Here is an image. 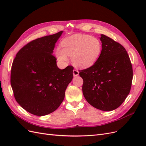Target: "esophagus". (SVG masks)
Here are the masks:
<instances>
[{
  "mask_svg": "<svg viewBox=\"0 0 146 146\" xmlns=\"http://www.w3.org/2000/svg\"><path fill=\"white\" fill-rule=\"evenodd\" d=\"M78 74H79V72H78V70L77 69H75L73 70V75H74V77H76V76H78Z\"/></svg>",
  "mask_w": 146,
  "mask_h": 146,
  "instance_id": "1",
  "label": "esophagus"
}]
</instances>
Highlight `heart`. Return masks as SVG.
Returning <instances> with one entry per match:
<instances>
[{
    "mask_svg": "<svg viewBox=\"0 0 146 146\" xmlns=\"http://www.w3.org/2000/svg\"><path fill=\"white\" fill-rule=\"evenodd\" d=\"M63 48H57L56 58L60 62L68 61L71 56L72 63L78 67L89 68L94 65L100 58L102 44L99 39L90 35L74 34L61 41Z\"/></svg>",
    "mask_w": 146,
    "mask_h": 146,
    "instance_id": "obj_1",
    "label": "heart"
}]
</instances>
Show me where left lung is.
<instances>
[{"instance_id":"obj_1","label":"left lung","mask_w":146,"mask_h":146,"mask_svg":"<svg viewBox=\"0 0 146 146\" xmlns=\"http://www.w3.org/2000/svg\"><path fill=\"white\" fill-rule=\"evenodd\" d=\"M100 40L102 51L91 67L80 70L82 91L86 101L102 111L117 108L129 95L133 70L129 56L120 44L104 35Z\"/></svg>"}]
</instances>
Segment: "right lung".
Listing matches in <instances>:
<instances>
[{
  "label": "right lung",
  "mask_w": 146,
  "mask_h": 146,
  "mask_svg": "<svg viewBox=\"0 0 146 146\" xmlns=\"http://www.w3.org/2000/svg\"><path fill=\"white\" fill-rule=\"evenodd\" d=\"M63 31L31 41L13 61L11 85L17 102L26 111L42 116L59 107L73 78L74 68L60 69L53 55Z\"/></svg>",
  "instance_id": "obj_1"
}]
</instances>
